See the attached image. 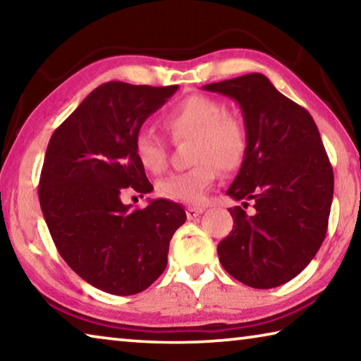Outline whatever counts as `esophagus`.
Masks as SVG:
<instances>
[{
  "label": "esophagus",
  "mask_w": 361,
  "mask_h": 361,
  "mask_svg": "<svg viewBox=\"0 0 361 361\" xmlns=\"http://www.w3.org/2000/svg\"><path fill=\"white\" fill-rule=\"evenodd\" d=\"M204 212H205L204 207H188L186 215H188V219H194V218H197L199 215H202Z\"/></svg>",
  "instance_id": "34e87169"
}]
</instances>
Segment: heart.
<instances>
[{"label": "heart", "mask_w": 361, "mask_h": 361, "mask_svg": "<svg viewBox=\"0 0 361 361\" xmlns=\"http://www.w3.org/2000/svg\"><path fill=\"white\" fill-rule=\"evenodd\" d=\"M162 124L173 140H191L189 152L195 164L186 172L170 175L157 183L162 197L180 202H202L223 172H234L247 154V127L239 116L226 111L219 100L195 94L181 100L164 116ZM135 157L146 172L162 173L167 167V149L162 140L151 132L137 133L133 143Z\"/></svg>", "instance_id": "obj_1"}]
</instances>
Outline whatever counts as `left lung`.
I'll return each mask as SVG.
<instances>
[{
  "instance_id": "1",
  "label": "left lung",
  "mask_w": 361,
  "mask_h": 361,
  "mask_svg": "<svg viewBox=\"0 0 361 361\" xmlns=\"http://www.w3.org/2000/svg\"><path fill=\"white\" fill-rule=\"evenodd\" d=\"M239 103L248 146L228 195L231 234L218 256L232 277L253 288H276L295 279L325 240L334 176L319 129L302 106L280 94L261 73L202 87Z\"/></svg>"
}]
</instances>
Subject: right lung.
<instances>
[{
	"mask_svg": "<svg viewBox=\"0 0 361 361\" xmlns=\"http://www.w3.org/2000/svg\"><path fill=\"white\" fill-rule=\"evenodd\" d=\"M178 85L111 81L82 100L52 133L39 180V204L59 253L85 282L118 296L137 295L167 266L170 240L186 221L180 204H122L126 188L152 191L133 151L143 122Z\"/></svg>",
	"mask_w": 361,
	"mask_h": 361,
	"instance_id": "add662e5",
	"label": "right lung"
}]
</instances>
